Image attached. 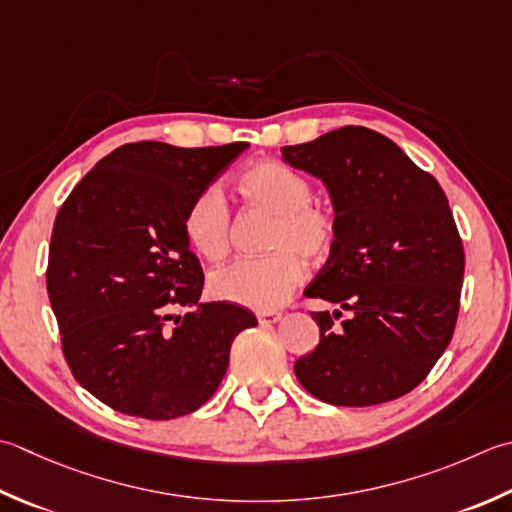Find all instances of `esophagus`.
Listing matches in <instances>:
<instances>
[{
  "mask_svg": "<svg viewBox=\"0 0 512 512\" xmlns=\"http://www.w3.org/2000/svg\"><path fill=\"white\" fill-rule=\"evenodd\" d=\"M259 324L270 326V324H277L279 319H282V313H277V310H264V313H257Z\"/></svg>",
  "mask_w": 512,
  "mask_h": 512,
  "instance_id": "1",
  "label": "esophagus"
}]
</instances>
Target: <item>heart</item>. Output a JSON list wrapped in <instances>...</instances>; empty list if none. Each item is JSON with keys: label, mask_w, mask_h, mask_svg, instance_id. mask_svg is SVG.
I'll return each mask as SVG.
<instances>
[{"label": "heart", "mask_w": 512, "mask_h": 512, "mask_svg": "<svg viewBox=\"0 0 512 512\" xmlns=\"http://www.w3.org/2000/svg\"><path fill=\"white\" fill-rule=\"evenodd\" d=\"M239 193L250 204L275 215L266 257L237 259L217 268L208 279L210 293L224 302L268 310L284 302L304 277L302 256L322 264L337 244V217L330 208L313 204V186L304 175L273 159L257 162L239 177ZM188 244L199 255L219 262L230 248V210L222 190L208 186L190 199L184 215Z\"/></svg>", "instance_id": "b5f03b06"}]
</instances>
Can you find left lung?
Segmentation results:
<instances>
[{"label": "left lung", "instance_id": "8db88e82", "mask_svg": "<svg viewBox=\"0 0 512 512\" xmlns=\"http://www.w3.org/2000/svg\"><path fill=\"white\" fill-rule=\"evenodd\" d=\"M284 162L322 179L337 244L304 295L337 304L313 313L319 344L295 375L333 406H375L419 386L453 339L464 246L442 186L388 137L344 126L284 146ZM346 309L349 319L335 327Z\"/></svg>", "mask_w": 512, "mask_h": 512}]
</instances>
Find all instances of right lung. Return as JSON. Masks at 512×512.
<instances>
[{
	"mask_svg": "<svg viewBox=\"0 0 512 512\" xmlns=\"http://www.w3.org/2000/svg\"><path fill=\"white\" fill-rule=\"evenodd\" d=\"M248 148L124 144L59 208L46 288L64 357L90 395L124 415L175 419L206 404L248 308L199 302L204 273L184 215ZM175 307H193L175 316Z\"/></svg>",
	"mask_w": 512,
	"mask_h": 512,
	"instance_id": "right-lung-1",
	"label": "right lung"
}]
</instances>
